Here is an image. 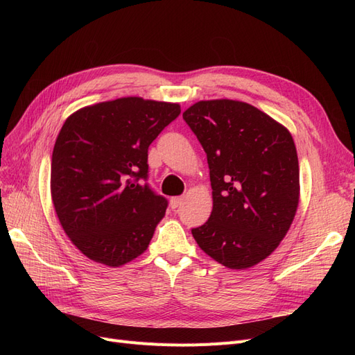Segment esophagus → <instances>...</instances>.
I'll return each mask as SVG.
<instances>
[{"instance_id": "obj_1", "label": "esophagus", "mask_w": 355, "mask_h": 355, "mask_svg": "<svg viewBox=\"0 0 355 355\" xmlns=\"http://www.w3.org/2000/svg\"><path fill=\"white\" fill-rule=\"evenodd\" d=\"M182 202H184V197H173V198L170 200V207L171 209H178Z\"/></svg>"}]
</instances>
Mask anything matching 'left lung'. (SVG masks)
<instances>
[{"label":"left lung","instance_id":"left-lung-1","mask_svg":"<svg viewBox=\"0 0 355 355\" xmlns=\"http://www.w3.org/2000/svg\"><path fill=\"white\" fill-rule=\"evenodd\" d=\"M207 154L213 210L192 230L200 249L231 270L270 256L299 204V163L287 128L253 105L200 101L184 112Z\"/></svg>","mask_w":355,"mask_h":355}]
</instances>
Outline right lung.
Wrapping results in <instances>:
<instances>
[{"instance_id":"1","label":"right lung","mask_w":355,"mask_h":355,"mask_svg":"<svg viewBox=\"0 0 355 355\" xmlns=\"http://www.w3.org/2000/svg\"><path fill=\"white\" fill-rule=\"evenodd\" d=\"M179 114V103L130 96L84 106L63 123L51 200L63 231L89 259L115 268L148 249L167 209L144 184L148 148Z\"/></svg>"}]
</instances>
